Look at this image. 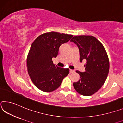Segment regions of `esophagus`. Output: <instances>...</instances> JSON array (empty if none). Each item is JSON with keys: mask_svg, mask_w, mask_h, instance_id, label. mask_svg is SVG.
I'll return each mask as SVG.
<instances>
[{"mask_svg": "<svg viewBox=\"0 0 123 123\" xmlns=\"http://www.w3.org/2000/svg\"><path fill=\"white\" fill-rule=\"evenodd\" d=\"M70 73H73V72H75V70H70Z\"/></svg>", "mask_w": 123, "mask_h": 123, "instance_id": "obj_1", "label": "esophagus"}]
</instances>
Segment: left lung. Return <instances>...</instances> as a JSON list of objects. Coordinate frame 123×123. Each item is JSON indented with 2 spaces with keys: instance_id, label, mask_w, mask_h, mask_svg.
<instances>
[{
  "instance_id": "obj_1",
  "label": "left lung",
  "mask_w": 123,
  "mask_h": 123,
  "mask_svg": "<svg viewBox=\"0 0 123 123\" xmlns=\"http://www.w3.org/2000/svg\"><path fill=\"white\" fill-rule=\"evenodd\" d=\"M71 41L78 47L80 62L86 61L85 72L76 71L80 78L73 83L74 87L81 95L90 96L101 88L107 78L110 69L107 54L102 44L92 36H75Z\"/></svg>"
}]
</instances>
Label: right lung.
<instances>
[{
	"label": "right lung",
	"instance_id": "right-lung-1",
	"mask_svg": "<svg viewBox=\"0 0 123 123\" xmlns=\"http://www.w3.org/2000/svg\"><path fill=\"white\" fill-rule=\"evenodd\" d=\"M72 37L52 31L41 34L34 40L28 53L27 65L31 81L38 89L45 92L53 91L69 74V69L55 65L52 58L57 57L60 46Z\"/></svg>",
	"mask_w": 123,
	"mask_h": 123
}]
</instances>
